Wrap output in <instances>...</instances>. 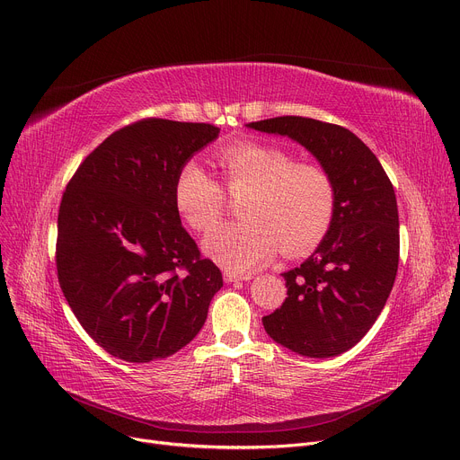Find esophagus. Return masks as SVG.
Listing matches in <instances>:
<instances>
[{"label": "esophagus", "mask_w": 460, "mask_h": 460, "mask_svg": "<svg viewBox=\"0 0 460 460\" xmlns=\"http://www.w3.org/2000/svg\"><path fill=\"white\" fill-rule=\"evenodd\" d=\"M250 279H253L252 273H242V275L233 273V271H226L224 273V281L226 283H238V281H250Z\"/></svg>", "instance_id": "obj_1"}]
</instances>
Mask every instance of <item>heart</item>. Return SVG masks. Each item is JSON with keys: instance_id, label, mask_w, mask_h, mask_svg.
<instances>
[{"instance_id": "heart-1", "label": "heart", "mask_w": 460, "mask_h": 460, "mask_svg": "<svg viewBox=\"0 0 460 460\" xmlns=\"http://www.w3.org/2000/svg\"><path fill=\"white\" fill-rule=\"evenodd\" d=\"M226 189L238 192V224L212 231L203 252L227 271L243 273L268 264L278 252L297 255L325 234L334 187L329 173L311 163H292L278 146L238 140L217 153ZM179 214L196 231L217 226L224 212V192L198 163L182 164L173 181Z\"/></svg>"}]
</instances>
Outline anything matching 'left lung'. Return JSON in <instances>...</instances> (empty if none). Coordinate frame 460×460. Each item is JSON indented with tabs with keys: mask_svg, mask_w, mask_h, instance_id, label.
Returning <instances> with one entry per match:
<instances>
[{
	"mask_svg": "<svg viewBox=\"0 0 460 460\" xmlns=\"http://www.w3.org/2000/svg\"><path fill=\"white\" fill-rule=\"evenodd\" d=\"M246 128L288 137L329 173L334 208L314 253L283 273L287 299L262 318L270 339L311 358L353 348L381 314L400 262V218L381 163L349 129L303 116Z\"/></svg>",
	"mask_w": 460,
	"mask_h": 460,
	"instance_id": "8db88e82",
	"label": "left lung"
}]
</instances>
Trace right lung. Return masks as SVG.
<instances>
[{
    "instance_id": "1",
    "label": "right lung",
    "mask_w": 460,
    "mask_h": 460,
    "mask_svg": "<svg viewBox=\"0 0 460 460\" xmlns=\"http://www.w3.org/2000/svg\"><path fill=\"white\" fill-rule=\"evenodd\" d=\"M218 133L210 124L135 121L90 153L60 201V288L83 329L121 360H159L190 344L224 287L173 201L179 168Z\"/></svg>"
}]
</instances>
